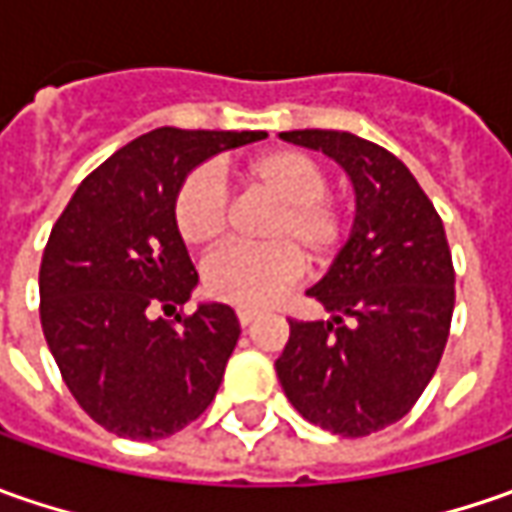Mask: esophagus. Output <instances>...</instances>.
Returning a JSON list of instances; mask_svg holds the SVG:
<instances>
[{
    "instance_id": "esophagus-1",
    "label": "esophagus",
    "mask_w": 512,
    "mask_h": 512,
    "mask_svg": "<svg viewBox=\"0 0 512 512\" xmlns=\"http://www.w3.org/2000/svg\"><path fill=\"white\" fill-rule=\"evenodd\" d=\"M236 316H239V325H250V322H256V316H259V310L256 307H239L236 310Z\"/></svg>"
}]
</instances>
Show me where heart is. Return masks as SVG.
Returning <instances> with one entry per match:
<instances>
[{
    "label": "heart",
    "instance_id": "obj_1",
    "mask_svg": "<svg viewBox=\"0 0 512 512\" xmlns=\"http://www.w3.org/2000/svg\"><path fill=\"white\" fill-rule=\"evenodd\" d=\"M247 193L273 205L262 225L267 245H233L210 256L205 287L210 296L242 307H262L293 285L305 259L327 265L353 233L356 207L330 193L327 170L302 150L276 148L247 159L239 170ZM176 230L190 247L213 250L230 230V193L219 170H190L176 193Z\"/></svg>",
    "mask_w": 512,
    "mask_h": 512
}]
</instances>
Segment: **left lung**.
<instances>
[{
    "mask_svg": "<svg viewBox=\"0 0 512 512\" xmlns=\"http://www.w3.org/2000/svg\"><path fill=\"white\" fill-rule=\"evenodd\" d=\"M322 150L356 187V225L333 267L307 290L333 322L290 319L276 373L307 422L370 436L419 402L442 362L456 270L442 216L402 159L344 130H287Z\"/></svg>",
    "mask_w": 512,
    "mask_h": 512,
    "instance_id": "1",
    "label": "left lung"
}]
</instances>
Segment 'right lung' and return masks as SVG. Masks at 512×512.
Returning a JSON list of instances; mask_svg holds the SVG:
<instances>
[{
    "label": "right lung",
    "mask_w": 512,
    "mask_h": 512,
    "mask_svg": "<svg viewBox=\"0 0 512 512\" xmlns=\"http://www.w3.org/2000/svg\"><path fill=\"white\" fill-rule=\"evenodd\" d=\"M265 130L156 128L82 179L50 230L39 267V319L79 407L105 430L153 442L196 422L216 399L239 342L227 305L190 299L199 273L176 230L185 176Z\"/></svg>",
    "instance_id": "right-lung-1"
}]
</instances>
